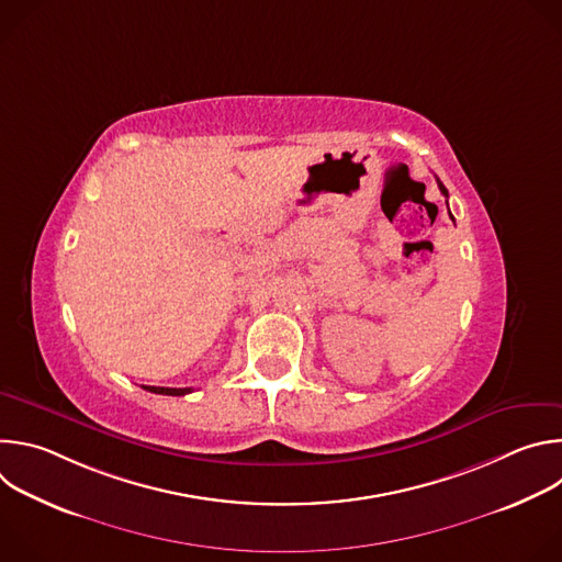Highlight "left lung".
<instances>
[{
  "label": "left lung",
  "mask_w": 562,
  "mask_h": 562,
  "mask_svg": "<svg viewBox=\"0 0 562 562\" xmlns=\"http://www.w3.org/2000/svg\"><path fill=\"white\" fill-rule=\"evenodd\" d=\"M438 187H440V191H442V195H445V198H449V193H447V189H445V184H442V182H440V180H438ZM449 215H451V213H449Z\"/></svg>",
  "instance_id": "1"
}]
</instances>
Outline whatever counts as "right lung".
<instances>
[{
  "label": "right lung",
  "instance_id": "1",
  "mask_svg": "<svg viewBox=\"0 0 562 562\" xmlns=\"http://www.w3.org/2000/svg\"><path fill=\"white\" fill-rule=\"evenodd\" d=\"M146 391H153V393H159V395H187L191 393L193 389H173V386H144Z\"/></svg>",
  "mask_w": 562,
  "mask_h": 562
}]
</instances>
